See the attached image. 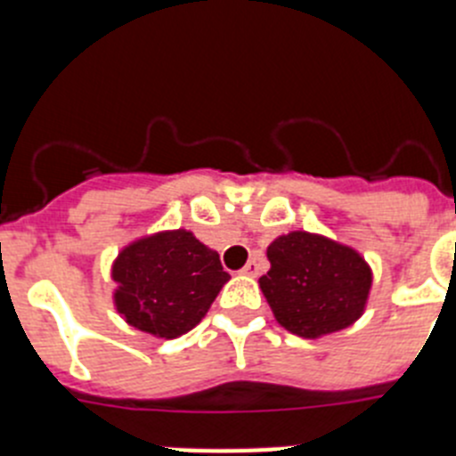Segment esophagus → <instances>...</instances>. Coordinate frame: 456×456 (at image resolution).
<instances>
[{"label":"esophagus","mask_w":456,"mask_h":456,"mask_svg":"<svg viewBox=\"0 0 456 456\" xmlns=\"http://www.w3.org/2000/svg\"><path fill=\"white\" fill-rule=\"evenodd\" d=\"M241 273H244V276H257V273H260V260H257V257L248 260L247 267L241 269Z\"/></svg>","instance_id":"34e87169"}]
</instances>
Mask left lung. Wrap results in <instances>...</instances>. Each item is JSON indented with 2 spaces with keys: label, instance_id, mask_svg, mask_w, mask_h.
Segmentation results:
<instances>
[{
  "label": "left lung",
  "instance_id": "1",
  "mask_svg": "<svg viewBox=\"0 0 456 456\" xmlns=\"http://www.w3.org/2000/svg\"><path fill=\"white\" fill-rule=\"evenodd\" d=\"M269 272L260 289L285 331L317 340L361 320L372 289V269L356 248L320 235L292 231L267 247Z\"/></svg>",
  "mask_w": 456,
  "mask_h": 456
}]
</instances>
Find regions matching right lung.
<instances>
[{"label":"right lung","instance_id":"1","mask_svg":"<svg viewBox=\"0 0 456 456\" xmlns=\"http://www.w3.org/2000/svg\"><path fill=\"white\" fill-rule=\"evenodd\" d=\"M228 278L219 253L191 231H157L132 240L114 257L111 299L125 324L173 340L208 315Z\"/></svg>","mask_w":456,"mask_h":456}]
</instances>
